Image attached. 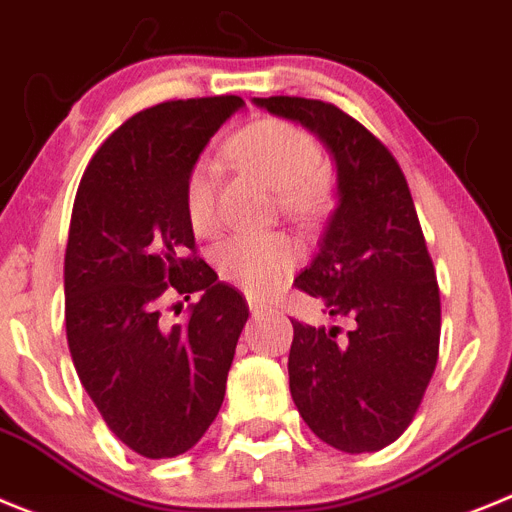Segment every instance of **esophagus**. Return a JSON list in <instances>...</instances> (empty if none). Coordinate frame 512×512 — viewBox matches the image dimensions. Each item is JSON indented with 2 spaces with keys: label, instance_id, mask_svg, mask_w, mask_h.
<instances>
[{
  "label": "esophagus",
  "instance_id": "obj_1",
  "mask_svg": "<svg viewBox=\"0 0 512 512\" xmlns=\"http://www.w3.org/2000/svg\"><path fill=\"white\" fill-rule=\"evenodd\" d=\"M250 313H252V319H260V316H265L267 313V306H262V303L257 301H250Z\"/></svg>",
  "mask_w": 512,
  "mask_h": 512
}]
</instances>
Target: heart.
<instances>
[{
  "instance_id": "heart-1",
  "label": "heart",
  "mask_w": 512,
  "mask_h": 512,
  "mask_svg": "<svg viewBox=\"0 0 512 512\" xmlns=\"http://www.w3.org/2000/svg\"><path fill=\"white\" fill-rule=\"evenodd\" d=\"M227 153L239 168L270 183L278 191L280 209L293 219H313L326 209L329 176L324 150L311 132L285 119H257L229 140ZM216 183L219 170L214 160L201 158L188 170L183 206L196 234L219 229ZM296 260V245L283 234H237L214 250L216 273L252 298H267L283 288Z\"/></svg>"
}]
</instances>
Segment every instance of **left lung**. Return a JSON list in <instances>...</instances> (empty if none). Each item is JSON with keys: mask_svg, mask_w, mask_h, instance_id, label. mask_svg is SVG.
<instances>
[{"mask_svg": "<svg viewBox=\"0 0 512 512\" xmlns=\"http://www.w3.org/2000/svg\"><path fill=\"white\" fill-rule=\"evenodd\" d=\"M252 101L301 122L336 160L339 204L296 288L354 326L339 339V326L293 321L290 395L321 441L377 451L411 426L439 359V283L411 188L388 147L329 101Z\"/></svg>", "mask_w": 512, "mask_h": 512, "instance_id": "left-lung-1", "label": "left lung"}]
</instances>
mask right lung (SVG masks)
<instances>
[{
  "label": "right lung",
  "instance_id": "obj_1",
  "mask_svg": "<svg viewBox=\"0 0 512 512\" xmlns=\"http://www.w3.org/2000/svg\"><path fill=\"white\" fill-rule=\"evenodd\" d=\"M239 96L163 101L114 130L86 168L66 247V336L101 418L147 459L191 449L222 408L250 308L196 257L183 183ZM165 292H201L183 325ZM181 313V311H178Z\"/></svg>",
  "mask_w": 512,
  "mask_h": 512
}]
</instances>
